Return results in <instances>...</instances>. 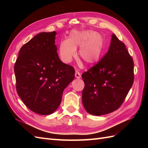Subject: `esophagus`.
I'll list each match as a JSON object with an SVG mask.
<instances>
[{
  "instance_id": "1",
  "label": "esophagus",
  "mask_w": 148,
  "mask_h": 148,
  "mask_svg": "<svg viewBox=\"0 0 148 148\" xmlns=\"http://www.w3.org/2000/svg\"><path fill=\"white\" fill-rule=\"evenodd\" d=\"M75 77H76V78H77V79H80L81 77V75L79 72L76 71V72H75Z\"/></svg>"
}]
</instances>
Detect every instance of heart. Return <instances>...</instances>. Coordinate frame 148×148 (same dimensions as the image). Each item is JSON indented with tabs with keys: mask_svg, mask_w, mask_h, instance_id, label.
Segmentation results:
<instances>
[{
	"mask_svg": "<svg viewBox=\"0 0 148 148\" xmlns=\"http://www.w3.org/2000/svg\"><path fill=\"white\" fill-rule=\"evenodd\" d=\"M79 57L88 65L97 64L101 58L105 48L104 39L93 30H72L69 38L59 44L58 54L65 64L71 63L79 48Z\"/></svg>",
	"mask_w": 148,
	"mask_h": 148,
	"instance_id": "heart-1",
	"label": "heart"
}]
</instances>
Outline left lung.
<instances>
[{"label": "left lung", "mask_w": 148, "mask_h": 148, "mask_svg": "<svg viewBox=\"0 0 148 148\" xmlns=\"http://www.w3.org/2000/svg\"><path fill=\"white\" fill-rule=\"evenodd\" d=\"M82 78V102L88 113L104 115L120 107L134 83V62L115 34L108 53Z\"/></svg>", "instance_id": "obj_1"}]
</instances>
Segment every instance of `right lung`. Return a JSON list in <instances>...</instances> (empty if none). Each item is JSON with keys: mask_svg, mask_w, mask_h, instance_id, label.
<instances>
[{"mask_svg": "<svg viewBox=\"0 0 148 148\" xmlns=\"http://www.w3.org/2000/svg\"><path fill=\"white\" fill-rule=\"evenodd\" d=\"M55 31L40 32L21 47L14 65L16 90L31 111L49 115L58 109L75 71L60 60Z\"/></svg>", "mask_w": 148, "mask_h": 148, "instance_id": "add662e5", "label": "right lung"}]
</instances>
